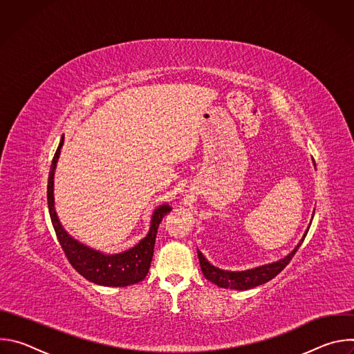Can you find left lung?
<instances>
[{"label": "left lung", "instance_id": "1", "mask_svg": "<svg viewBox=\"0 0 354 354\" xmlns=\"http://www.w3.org/2000/svg\"><path fill=\"white\" fill-rule=\"evenodd\" d=\"M307 235V232H306ZM304 235V238H306ZM297 245V248L291 252L288 257H286L284 259L270 263V265H265L257 269H250V270H245V272H225L221 269H217L214 266H212L205 257L201 255V252L197 250L198 255V262H200V268L203 274L206 276L207 280H210L212 283L217 284L218 287L223 288H234V290H248V288H254L257 286H261L269 280H272L273 277H276L292 259V257L295 255V252L298 250V248L301 246L302 241Z\"/></svg>", "mask_w": 354, "mask_h": 354}]
</instances>
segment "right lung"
I'll use <instances>...</instances> for the list:
<instances>
[{"label": "right lung", "mask_w": 354, "mask_h": 354, "mask_svg": "<svg viewBox=\"0 0 354 354\" xmlns=\"http://www.w3.org/2000/svg\"><path fill=\"white\" fill-rule=\"evenodd\" d=\"M63 142L64 137H62V141L52 161V169L48 172L47 205L50 218H52L53 228L56 231L57 239L62 245L66 258L82 277L95 284L108 287H126L144 280L151 266V261H153L154 243L160 223L162 221L164 216H167L172 209L168 205L157 209L153 216V220H151V228L148 235L144 239H141L134 248L123 252V254L104 255L100 254V252L84 246L82 243H78L63 230L55 212L53 174Z\"/></svg>", "instance_id": "1"}]
</instances>
